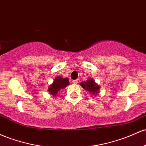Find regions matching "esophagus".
I'll return each mask as SVG.
<instances>
[{"instance_id": "obj_1", "label": "esophagus", "mask_w": 146, "mask_h": 146, "mask_svg": "<svg viewBox=\"0 0 146 146\" xmlns=\"http://www.w3.org/2000/svg\"><path fill=\"white\" fill-rule=\"evenodd\" d=\"M73 84H77V83H78V80H73Z\"/></svg>"}]
</instances>
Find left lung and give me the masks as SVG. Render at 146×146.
<instances>
[{
	"instance_id": "left-lung-1",
	"label": "left lung",
	"mask_w": 146,
	"mask_h": 146,
	"mask_svg": "<svg viewBox=\"0 0 146 146\" xmlns=\"http://www.w3.org/2000/svg\"><path fill=\"white\" fill-rule=\"evenodd\" d=\"M80 85L84 90L91 93L92 94V96L96 97L100 93V86L96 82H95L94 80L91 78H89L86 81L81 82Z\"/></svg>"
}]
</instances>
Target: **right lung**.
Wrapping results in <instances>:
<instances>
[{"label":"right lung","instance_id":"right-lung-1","mask_svg":"<svg viewBox=\"0 0 146 146\" xmlns=\"http://www.w3.org/2000/svg\"><path fill=\"white\" fill-rule=\"evenodd\" d=\"M69 84L68 78H63L61 76H57L55 78L53 82L49 85L48 91L52 97H56L61 89H64Z\"/></svg>","mask_w":146,"mask_h":146}]
</instances>
